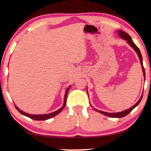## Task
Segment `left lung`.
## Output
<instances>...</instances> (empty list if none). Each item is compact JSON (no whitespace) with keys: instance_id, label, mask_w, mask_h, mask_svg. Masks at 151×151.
Returning <instances> with one entry per match:
<instances>
[{"instance_id":"8db88e82","label":"left lung","mask_w":151,"mask_h":151,"mask_svg":"<svg viewBox=\"0 0 151 151\" xmlns=\"http://www.w3.org/2000/svg\"><path fill=\"white\" fill-rule=\"evenodd\" d=\"M118 32V34L119 36L123 40H126L127 41V43H129V45L133 48V49L136 51L137 56H138L139 58V60H140V63H141V65H142V70H143V76H144V80L145 81V69H144V67H143V59H142V54H141L140 52V50L139 49H138V47H137L135 43H134V41H132V38H131V37L129 36V34H128L127 33L121 30H119L117 31ZM143 97V94L141 96L140 99H139V101H137L136 103L134 104L133 106H132L131 108H130L129 109H127V110H124L123 111H121V112H117V113H108V112H105V111H100V110H97V109L94 108L95 110L99 112V113H101L102 114H103L104 115H106V116H108V117H115V118H120V117H124L126 116L127 115L129 114L130 112L132 111L134 108H135L137 105H138L139 104V102H141V101H142V99ZM93 107V106H92Z\"/></svg>"}]
</instances>
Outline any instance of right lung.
<instances>
[{
    "label": "right lung",
    "instance_id": "obj_1",
    "mask_svg": "<svg viewBox=\"0 0 151 151\" xmlns=\"http://www.w3.org/2000/svg\"><path fill=\"white\" fill-rule=\"evenodd\" d=\"M70 88V86H69L68 88H67L66 91H65V96H64V102H63V104L62 106V108H60L59 110H58L52 112V113H50V114H42V115H34V114H27V113H25V112L22 111V110H21L20 109H19L17 106L15 104V106L16 108V109L20 112V113L24 115V116H27L28 117H29L30 119H32L34 120H37V121H44V120H47V119H49L52 118L54 116H56V115L58 114L59 113H60L63 109L65 108V105H66V101H67V93H68V91L69 89Z\"/></svg>",
    "mask_w": 151,
    "mask_h": 151
}]
</instances>
